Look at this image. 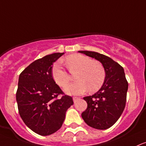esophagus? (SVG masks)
<instances>
[{
  "label": "esophagus",
  "instance_id": "esophagus-1",
  "mask_svg": "<svg viewBox=\"0 0 146 146\" xmlns=\"http://www.w3.org/2000/svg\"><path fill=\"white\" fill-rule=\"evenodd\" d=\"M78 98H78V97H73V102H76V100H78Z\"/></svg>",
  "mask_w": 146,
  "mask_h": 146
}]
</instances>
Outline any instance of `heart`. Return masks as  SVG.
Instances as JSON below:
<instances>
[{
    "label": "heart",
    "instance_id": "1",
    "mask_svg": "<svg viewBox=\"0 0 146 146\" xmlns=\"http://www.w3.org/2000/svg\"><path fill=\"white\" fill-rule=\"evenodd\" d=\"M70 73L77 71L75 83L67 86L65 92L70 95H80L89 89L91 92L96 91L101 87L105 79V70L100 62L93 61L90 57L75 54L68 56L66 60ZM52 75L54 80L60 86L64 87L69 83V73L57 62L52 67Z\"/></svg>",
    "mask_w": 146,
    "mask_h": 146
}]
</instances>
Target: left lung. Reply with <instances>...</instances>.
<instances>
[{
  "label": "left lung",
  "mask_w": 146,
  "mask_h": 146,
  "mask_svg": "<svg viewBox=\"0 0 146 146\" xmlns=\"http://www.w3.org/2000/svg\"><path fill=\"white\" fill-rule=\"evenodd\" d=\"M99 61L105 70V79L94 95L84 97L87 108L82 117L90 127L106 129L111 127L122 114L125 107L128 83L124 69L107 56L93 51H78Z\"/></svg>",
  "instance_id": "1"
}]
</instances>
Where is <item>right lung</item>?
Here are the masks:
<instances>
[{
	"label": "right lung",
	"mask_w": 146,
	"mask_h": 146,
	"mask_svg": "<svg viewBox=\"0 0 146 146\" xmlns=\"http://www.w3.org/2000/svg\"><path fill=\"white\" fill-rule=\"evenodd\" d=\"M64 54L55 52L35 60L19 78L16 98L19 114L31 130L41 136L60 129L73 104L68 96L57 98L64 93L52 76V64Z\"/></svg>",
	"instance_id": "obj_1"
}]
</instances>
